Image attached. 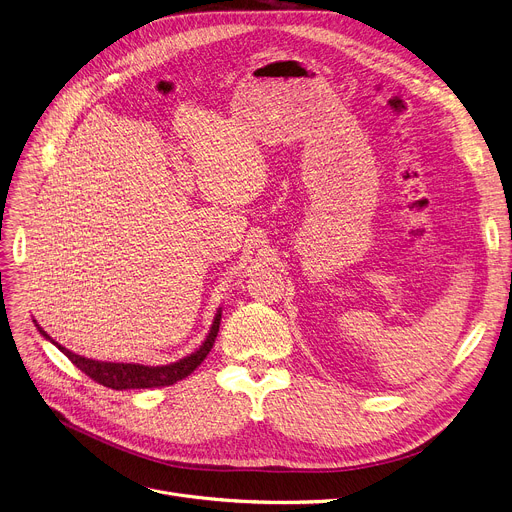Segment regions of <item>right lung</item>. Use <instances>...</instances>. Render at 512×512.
I'll use <instances>...</instances> for the list:
<instances>
[{"label": "right lung", "instance_id": "obj_1", "mask_svg": "<svg viewBox=\"0 0 512 512\" xmlns=\"http://www.w3.org/2000/svg\"><path fill=\"white\" fill-rule=\"evenodd\" d=\"M220 311L214 319V325L206 337V342L201 344V348L197 352H193L191 356L179 360V362H173V364H166V366H144V364H119V362H98V360H90V358H84V356H78L70 350H65L63 346H59L57 342H53V339L39 327V331L51 339V342L70 358L84 374H88V377L102 385V387H109V389H115V391H123V389H156V387H168V385H175L177 381H183L185 377H189V374L203 362V358H206L216 342V335H218V329H220Z\"/></svg>", "mask_w": 512, "mask_h": 512}]
</instances>
